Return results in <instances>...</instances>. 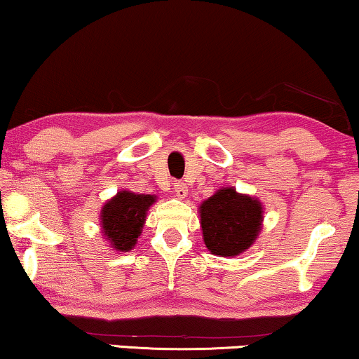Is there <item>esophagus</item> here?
I'll return each mask as SVG.
<instances>
[{"instance_id": "34e87169", "label": "esophagus", "mask_w": 359, "mask_h": 359, "mask_svg": "<svg viewBox=\"0 0 359 359\" xmlns=\"http://www.w3.org/2000/svg\"><path fill=\"white\" fill-rule=\"evenodd\" d=\"M173 191L178 198H184L187 196V186L184 183H181V181L173 183Z\"/></svg>"}]
</instances>
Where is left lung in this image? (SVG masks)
Instances as JSON below:
<instances>
[{"label":"left lung","instance_id":"left-lung-1","mask_svg":"<svg viewBox=\"0 0 359 359\" xmlns=\"http://www.w3.org/2000/svg\"><path fill=\"white\" fill-rule=\"evenodd\" d=\"M203 242L218 257H237L250 249L263 228V203L234 187H222L198 207Z\"/></svg>","mask_w":359,"mask_h":359}]
</instances>
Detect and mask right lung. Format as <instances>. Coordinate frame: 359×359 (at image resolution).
Returning <instances> with one entry per match:
<instances>
[{"instance_id":"right-lung-1","label":"right lung","mask_w":359,"mask_h":359,"mask_svg":"<svg viewBox=\"0 0 359 359\" xmlns=\"http://www.w3.org/2000/svg\"><path fill=\"white\" fill-rule=\"evenodd\" d=\"M157 202V196L118 191L104 203L99 213L101 231L109 247L117 252H130L144 228L149 208Z\"/></svg>"}]
</instances>
